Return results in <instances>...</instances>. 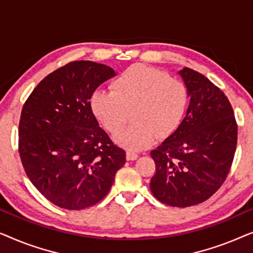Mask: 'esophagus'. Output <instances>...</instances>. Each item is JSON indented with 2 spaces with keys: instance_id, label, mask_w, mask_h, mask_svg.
<instances>
[{
  "instance_id": "34e87169",
  "label": "esophagus",
  "mask_w": 253,
  "mask_h": 253,
  "mask_svg": "<svg viewBox=\"0 0 253 253\" xmlns=\"http://www.w3.org/2000/svg\"><path fill=\"white\" fill-rule=\"evenodd\" d=\"M138 158V153H136L134 151L129 150L126 152V160H136Z\"/></svg>"
}]
</instances>
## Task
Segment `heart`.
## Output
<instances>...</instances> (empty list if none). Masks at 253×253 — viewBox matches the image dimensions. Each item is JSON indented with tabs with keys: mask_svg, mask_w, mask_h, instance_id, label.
<instances>
[{
	"mask_svg": "<svg viewBox=\"0 0 253 253\" xmlns=\"http://www.w3.org/2000/svg\"><path fill=\"white\" fill-rule=\"evenodd\" d=\"M189 106V89L182 79L160 69L133 64L112 83V91L96 89L91 109L109 133L123 130L132 110L133 124L116 136L130 150H141L157 134L166 137L177 129Z\"/></svg>",
	"mask_w": 253,
	"mask_h": 253,
	"instance_id": "heart-1",
	"label": "heart"
}]
</instances>
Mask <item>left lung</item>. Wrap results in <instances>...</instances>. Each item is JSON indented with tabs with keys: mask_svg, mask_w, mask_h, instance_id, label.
Wrapping results in <instances>:
<instances>
[{
	"mask_svg": "<svg viewBox=\"0 0 253 253\" xmlns=\"http://www.w3.org/2000/svg\"><path fill=\"white\" fill-rule=\"evenodd\" d=\"M190 105L177 130L151 152L155 172L150 188L159 202L189 207L221 188L233 164L237 123L229 100L209 78L190 68L179 71Z\"/></svg>",
	"mask_w": 253,
	"mask_h": 253,
	"instance_id": "8db88e82",
	"label": "left lung"
}]
</instances>
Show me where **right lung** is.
<instances>
[{
	"label": "right lung",
	"instance_id": "obj_1",
	"mask_svg": "<svg viewBox=\"0 0 253 253\" xmlns=\"http://www.w3.org/2000/svg\"><path fill=\"white\" fill-rule=\"evenodd\" d=\"M115 76L108 65L74 61L44 77L24 103L18 151L27 177L61 209L95 205L126 164V151L99 126L89 99Z\"/></svg>",
	"mask_w": 253,
	"mask_h": 253
}]
</instances>
